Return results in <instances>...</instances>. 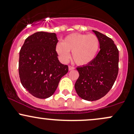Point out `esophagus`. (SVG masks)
<instances>
[{"label": "esophagus", "mask_w": 134, "mask_h": 134, "mask_svg": "<svg viewBox=\"0 0 134 134\" xmlns=\"http://www.w3.org/2000/svg\"><path fill=\"white\" fill-rule=\"evenodd\" d=\"M68 69H69V70H74L75 69V67H73V66H68Z\"/></svg>", "instance_id": "esophagus-1"}]
</instances>
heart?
Returning a JSON list of instances; mask_svg holds the SVG:
<instances>
[{"mask_svg": "<svg viewBox=\"0 0 134 134\" xmlns=\"http://www.w3.org/2000/svg\"><path fill=\"white\" fill-rule=\"evenodd\" d=\"M99 47V40L94 34L73 33L56 44L55 50L63 61H68L72 52L74 61L79 65H86L95 58Z\"/></svg>", "mask_w": 134, "mask_h": 134, "instance_id": "heart-1", "label": "heart"}]
</instances>
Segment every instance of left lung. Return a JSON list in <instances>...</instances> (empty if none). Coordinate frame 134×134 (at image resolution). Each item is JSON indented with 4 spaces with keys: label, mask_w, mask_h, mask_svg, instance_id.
I'll use <instances>...</instances> for the list:
<instances>
[{
    "label": "left lung",
    "mask_w": 134,
    "mask_h": 134,
    "mask_svg": "<svg viewBox=\"0 0 134 134\" xmlns=\"http://www.w3.org/2000/svg\"><path fill=\"white\" fill-rule=\"evenodd\" d=\"M99 40L100 50L89 64L77 68L79 77L75 89L81 98L95 101L103 97L113 87L118 73L119 51L107 36L93 30Z\"/></svg>",
    "instance_id": "8db88e82"
}]
</instances>
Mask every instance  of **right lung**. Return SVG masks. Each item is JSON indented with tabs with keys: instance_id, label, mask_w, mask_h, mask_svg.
Instances as JSON below:
<instances>
[{
	"instance_id": "right-lung-1",
	"label": "right lung",
	"mask_w": 134,
	"mask_h": 134,
	"mask_svg": "<svg viewBox=\"0 0 134 134\" xmlns=\"http://www.w3.org/2000/svg\"><path fill=\"white\" fill-rule=\"evenodd\" d=\"M55 33L37 32L24 41L19 54L18 71L22 86L29 93L44 99L55 93L68 67L61 63L55 51Z\"/></svg>"
}]
</instances>
